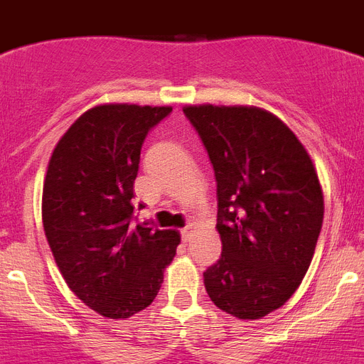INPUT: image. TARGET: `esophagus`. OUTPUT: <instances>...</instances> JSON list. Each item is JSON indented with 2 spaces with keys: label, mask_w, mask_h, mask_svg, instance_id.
Instances as JSON below:
<instances>
[{
  "label": "esophagus",
  "mask_w": 364,
  "mask_h": 364,
  "mask_svg": "<svg viewBox=\"0 0 364 364\" xmlns=\"http://www.w3.org/2000/svg\"><path fill=\"white\" fill-rule=\"evenodd\" d=\"M193 231H195L193 224H189V226H186L184 230H182V240H184V242H189V240L193 239Z\"/></svg>",
  "instance_id": "34e87169"
}]
</instances>
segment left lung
Masks as SVG:
<instances>
[{"label":"left lung","instance_id":"obj_1","mask_svg":"<svg viewBox=\"0 0 364 364\" xmlns=\"http://www.w3.org/2000/svg\"><path fill=\"white\" fill-rule=\"evenodd\" d=\"M217 178L222 255L204 272L215 306L260 319L294 295L314 259L324 215L306 147L253 105H186Z\"/></svg>","mask_w":364,"mask_h":364}]
</instances>
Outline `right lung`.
Masks as SVG:
<instances>
[{"label":"right lung","instance_id":"add662e5","mask_svg":"<svg viewBox=\"0 0 364 364\" xmlns=\"http://www.w3.org/2000/svg\"><path fill=\"white\" fill-rule=\"evenodd\" d=\"M169 112L96 105L58 140L47 166L41 217L50 252L74 295L109 319L149 306L180 244L178 231L131 224L144 138Z\"/></svg>","mask_w":364,"mask_h":364}]
</instances>
